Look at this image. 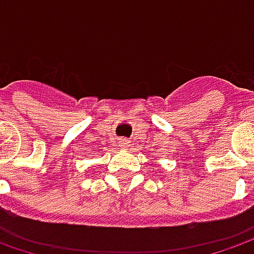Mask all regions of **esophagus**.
I'll list each match as a JSON object with an SVG mask.
<instances>
[{"instance_id": "esophagus-1", "label": "esophagus", "mask_w": 254, "mask_h": 254, "mask_svg": "<svg viewBox=\"0 0 254 254\" xmlns=\"http://www.w3.org/2000/svg\"><path fill=\"white\" fill-rule=\"evenodd\" d=\"M128 144H130V141H128L127 138H122V140H120V145H122V147H127Z\"/></svg>"}]
</instances>
